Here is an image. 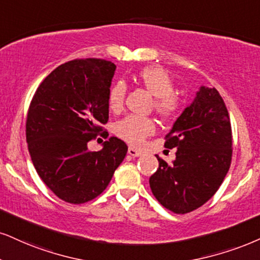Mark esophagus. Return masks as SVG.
I'll return each mask as SVG.
<instances>
[{"instance_id": "1", "label": "esophagus", "mask_w": 260, "mask_h": 260, "mask_svg": "<svg viewBox=\"0 0 260 260\" xmlns=\"http://www.w3.org/2000/svg\"><path fill=\"white\" fill-rule=\"evenodd\" d=\"M127 153H129L131 156H140L141 154H142V152H141L140 149L134 148V147H129V149H127Z\"/></svg>"}]
</instances>
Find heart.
<instances>
[{
    "label": "heart",
    "instance_id": "b5f03b06",
    "mask_svg": "<svg viewBox=\"0 0 260 260\" xmlns=\"http://www.w3.org/2000/svg\"><path fill=\"white\" fill-rule=\"evenodd\" d=\"M136 79L150 94L154 95V111L161 119L171 120L177 117L182 108V100L174 92V82L165 70L156 66L145 67L137 73ZM125 92L126 88L124 83L115 82L111 86L107 95L111 111L119 112L123 108ZM154 131V121L150 118L137 115H127L114 126L115 135L134 146L141 145Z\"/></svg>",
    "mask_w": 260,
    "mask_h": 260
}]
</instances>
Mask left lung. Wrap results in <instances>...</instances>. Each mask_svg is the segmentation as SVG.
Wrapping results in <instances>:
<instances>
[{
    "instance_id": "8db88e82",
    "label": "left lung",
    "mask_w": 260,
    "mask_h": 260,
    "mask_svg": "<svg viewBox=\"0 0 260 260\" xmlns=\"http://www.w3.org/2000/svg\"><path fill=\"white\" fill-rule=\"evenodd\" d=\"M166 148H177L176 160H159L149 185L156 200L177 214L189 213L216 194L233 156L232 124L216 88L201 86L197 98L165 136Z\"/></svg>"
}]
</instances>
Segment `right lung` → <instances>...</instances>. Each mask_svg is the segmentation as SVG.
<instances>
[{
  "label": "right lung",
  "mask_w": 260,
  "mask_h": 260,
  "mask_svg": "<svg viewBox=\"0 0 260 260\" xmlns=\"http://www.w3.org/2000/svg\"><path fill=\"white\" fill-rule=\"evenodd\" d=\"M115 65L101 59H75L57 66L41 83L26 118V141L38 176L57 198L84 204L107 188L127 146L117 137L98 152L96 136L108 137L107 95Z\"/></svg>",
  "instance_id": "right-lung-1"
}]
</instances>
